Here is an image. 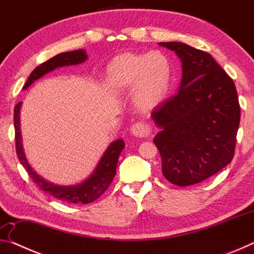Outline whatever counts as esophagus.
Masks as SVG:
<instances>
[{
  "label": "esophagus",
  "mask_w": 254,
  "mask_h": 254,
  "mask_svg": "<svg viewBox=\"0 0 254 254\" xmlns=\"http://www.w3.org/2000/svg\"><path fill=\"white\" fill-rule=\"evenodd\" d=\"M131 134L135 137H145L150 134V128L144 122H137L131 127Z\"/></svg>",
  "instance_id": "1"
}]
</instances>
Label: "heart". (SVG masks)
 Here are the masks:
<instances>
[{
  "instance_id": "b5f03b06",
  "label": "heart",
  "mask_w": 254,
  "mask_h": 254,
  "mask_svg": "<svg viewBox=\"0 0 254 254\" xmlns=\"http://www.w3.org/2000/svg\"><path fill=\"white\" fill-rule=\"evenodd\" d=\"M171 71L168 59L159 51L147 55L123 53L111 60L104 81L113 94L131 92V101L140 113L156 110L168 95Z\"/></svg>"
}]
</instances>
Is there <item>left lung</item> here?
<instances>
[{"instance_id":"1","label":"left lung","mask_w":254,"mask_h":254,"mask_svg":"<svg viewBox=\"0 0 254 254\" xmlns=\"http://www.w3.org/2000/svg\"><path fill=\"white\" fill-rule=\"evenodd\" d=\"M182 62L178 93L151 114L162 174L177 186L203 182L234 156L240 104L234 81L209 54L183 42H159Z\"/></svg>"}]
</instances>
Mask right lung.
<instances>
[{
    "label": "right lung",
    "mask_w": 254,
    "mask_h": 254,
    "mask_svg": "<svg viewBox=\"0 0 254 254\" xmlns=\"http://www.w3.org/2000/svg\"><path fill=\"white\" fill-rule=\"evenodd\" d=\"M87 60V53L86 50L78 49L75 51H68V53H62L55 57L47 60L40 66H38L31 74H30L27 83L24 84L23 89L29 88L37 79L44 77L46 74L57 69L59 67L78 65ZM22 106V102L16 104L14 109V128H15V147L16 154L21 162V165L27 170L30 178L36 183L41 190L46 191L47 194L54 196L59 200L66 201V203L74 204H88L97 199L107 187L110 186L113 180L115 174H117V166L120 153L126 147L122 139H118L111 142L106 148L104 153L102 154L97 165L94 168L93 173L84 179L83 182L69 186H63V185H56L48 182L41 176L38 175L29 165L28 159L25 157L23 144H22V134H21V124H20V111Z\"/></svg>",
    "instance_id": "obj_1"
}]
</instances>
